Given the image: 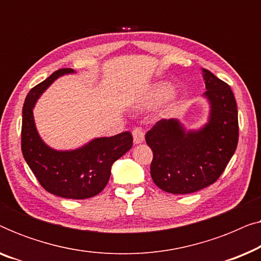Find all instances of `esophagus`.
<instances>
[{"mask_svg": "<svg viewBox=\"0 0 261 261\" xmlns=\"http://www.w3.org/2000/svg\"><path fill=\"white\" fill-rule=\"evenodd\" d=\"M144 140H145V133H144V130H142V128H140V127L134 128V129H133V141H134V144L135 145L141 144V142Z\"/></svg>", "mask_w": 261, "mask_h": 261, "instance_id": "34e87169", "label": "esophagus"}]
</instances>
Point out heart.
I'll return each instance as SVG.
<instances>
[{
	"instance_id": "1",
	"label": "heart",
	"mask_w": 261,
	"mask_h": 261,
	"mask_svg": "<svg viewBox=\"0 0 261 261\" xmlns=\"http://www.w3.org/2000/svg\"><path fill=\"white\" fill-rule=\"evenodd\" d=\"M173 89L170 84H159L158 87L154 88V90L152 91L151 95V101L152 102H162L164 99H166L169 96L172 94Z\"/></svg>"
}]
</instances>
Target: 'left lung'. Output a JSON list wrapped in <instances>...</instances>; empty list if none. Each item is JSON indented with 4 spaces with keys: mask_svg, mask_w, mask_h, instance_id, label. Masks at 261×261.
<instances>
[{
    "mask_svg": "<svg viewBox=\"0 0 261 261\" xmlns=\"http://www.w3.org/2000/svg\"><path fill=\"white\" fill-rule=\"evenodd\" d=\"M210 106L209 119L196 130H187L177 119H163L147 133L153 152L151 177L170 194H192L219 179L239 140L238 107L227 83L202 69Z\"/></svg>",
    "mask_w": 261,
    "mask_h": 261,
    "instance_id": "1",
    "label": "left lung"
}]
</instances>
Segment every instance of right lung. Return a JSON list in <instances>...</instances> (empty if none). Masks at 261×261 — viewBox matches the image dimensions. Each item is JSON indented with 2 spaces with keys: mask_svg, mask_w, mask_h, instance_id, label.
Masks as SVG:
<instances>
[{
  "mask_svg": "<svg viewBox=\"0 0 261 261\" xmlns=\"http://www.w3.org/2000/svg\"><path fill=\"white\" fill-rule=\"evenodd\" d=\"M73 72L72 69H60L28 92L22 108L21 149L46 191L64 198L85 199L106 188L112 165L129 151L133 137L123 132L114 137L96 138L72 151H57L42 141L34 123L35 102L57 78Z\"/></svg>",
  "mask_w": 261,
  "mask_h": 261,
  "instance_id": "add662e5",
  "label": "right lung"
}]
</instances>
